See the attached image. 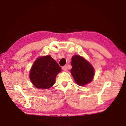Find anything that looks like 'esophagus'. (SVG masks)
I'll list each match as a JSON object with an SVG mask.
<instances>
[{"label":"esophagus","mask_w":126,"mask_h":126,"mask_svg":"<svg viewBox=\"0 0 126 126\" xmlns=\"http://www.w3.org/2000/svg\"><path fill=\"white\" fill-rule=\"evenodd\" d=\"M62 69L64 71H67V70H68V67H67V65L63 66V67H62Z\"/></svg>","instance_id":"34e87169"}]
</instances>
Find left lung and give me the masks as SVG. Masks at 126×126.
Wrapping results in <instances>:
<instances>
[{
	"label": "left lung",
	"mask_w": 126,
	"mask_h": 126,
	"mask_svg": "<svg viewBox=\"0 0 126 126\" xmlns=\"http://www.w3.org/2000/svg\"><path fill=\"white\" fill-rule=\"evenodd\" d=\"M71 65V73L79 86H85L93 80L94 69L86 59L80 55H74L72 58Z\"/></svg>",
	"instance_id": "1"
}]
</instances>
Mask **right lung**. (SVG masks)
Returning a JSON list of instances; mask_svg holds the SVG:
<instances>
[{
  "mask_svg": "<svg viewBox=\"0 0 126 126\" xmlns=\"http://www.w3.org/2000/svg\"><path fill=\"white\" fill-rule=\"evenodd\" d=\"M61 67L50 55L40 57L36 59L31 68L29 78L35 87L48 89L54 84Z\"/></svg>",
  "mask_w": 126,
  "mask_h": 126,
  "instance_id": "obj_1",
  "label": "right lung"
}]
</instances>
